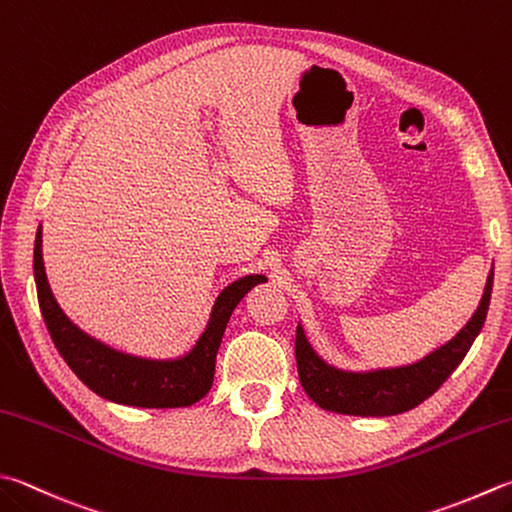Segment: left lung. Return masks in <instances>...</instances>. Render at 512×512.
<instances>
[{
  "mask_svg": "<svg viewBox=\"0 0 512 512\" xmlns=\"http://www.w3.org/2000/svg\"><path fill=\"white\" fill-rule=\"evenodd\" d=\"M490 292H493V269H490L484 298L472 314L468 325L455 339L441 345L419 363L406 368L374 370V372H343L327 365L307 343L303 327H296V365L303 390L323 410L354 414V417H390L417 408L435 394L443 381L464 361L472 341L484 327Z\"/></svg>",
  "mask_w": 512,
  "mask_h": 512,
  "instance_id": "8db88e82",
  "label": "left lung"
}]
</instances>
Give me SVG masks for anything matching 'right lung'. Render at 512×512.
Segmentation results:
<instances>
[{"mask_svg": "<svg viewBox=\"0 0 512 512\" xmlns=\"http://www.w3.org/2000/svg\"><path fill=\"white\" fill-rule=\"evenodd\" d=\"M33 269L44 323L62 359L69 363L77 379L89 385L95 394L136 408H187L205 397L214 383L216 354L231 312L249 289L267 281L265 276L254 274L225 287L216 298L207 330L202 332L194 350L176 361H149L111 350L84 334L64 316L46 281L42 227L35 236Z\"/></svg>", "mask_w": 512, "mask_h": 512, "instance_id": "right-lung-1", "label": "right lung"}]
</instances>
